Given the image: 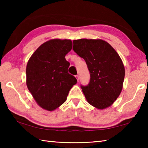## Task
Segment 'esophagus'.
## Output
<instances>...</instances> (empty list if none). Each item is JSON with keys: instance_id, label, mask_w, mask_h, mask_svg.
I'll return each mask as SVG.
<instances>
[{"instance_id": "34e87169", "label": "esophagus", "mask_w": 148, "mask_h": 148, "mask_svg": "<svg viewBox=\"0 0 148 148\" xmlns=\"http://www.w3.org/2000/svg\"><path fill=\"white\" fill-rule=\"evenodd\" d=\"M76 79H77V81H79V76H78V75H76Z\"/></svg>"}]
</instances>
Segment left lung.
Returning a JSON list of instances; mask_svg holds the SVG:
<instances>
[{"label":"left lung","mask_w":148,"mask_h":148,"mask_svg":"<svg viewBox=\"0 0 148 148\" xmlns=\"http://www.w3.org/2000/svg\"><path fill=\"white\" fill-rule=\"evenodd\" d=\"M73 50L83 58L90 74L88 85L81 88L89 103L104 109L114 103L121 92L125 68L116 50L102 40L73 41Z\"/></svg>","instance_id":"1"}]
</instances>
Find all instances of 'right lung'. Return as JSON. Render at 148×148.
<instances>
[{"mask_svg": "<svg viewBox=\"0 0 148 148\" xmlns=\"http://www.w3.org/2000/svg\"><path fill=\"white\" fill-rule=\"evenodd\" d=\"M71 40L53 39L42 44L27 62V86L42 108L52 111L66 101L77 79L68 72L65 56L71 51Z\"/></svg>", "mask_w": 148, "mask_h": 148, "instance_id": "right-lung-1", "label": "right lung"}]
</instances>
